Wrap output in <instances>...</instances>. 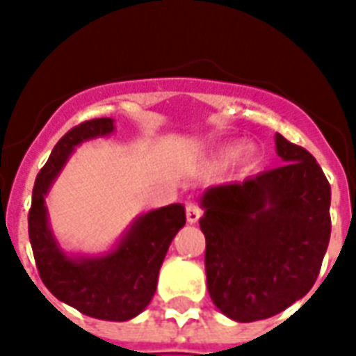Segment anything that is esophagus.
I'll return each instance as SVG.
<instances>
[{"mask_svg":"<svg viewBox=\"0 0 356 356\" xmlns=\"http://www.w3.org/2000/svg\"><path fill=\"white\" fill-rule=\"evenodd\" d=\"M201 218V209L195 203H186V220L188 223H195Z\"/></svg>","mask_w":356,"mask_h":356,"instance_id":"34e87169","label":"esophagus"}]
</instances>
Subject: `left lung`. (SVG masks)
Returning <instances> with one entry per match:
<instances>
[{"label":"left lung","mask_w":356,"mask_h":356,"mask_svg":"<svg viewBox=\"0 0 356 356\" xmlns=\"http://www.w3.org/2000/svg\"><path fill=\"white\" fill-rule=\"evenodd\" d=\"M284 164L201 197L207 286L234 321L279 314L314 286L331 238V184L309 151L275 134Z\"/></svg>","instance_id":"left-lung-1"}]
</instances>
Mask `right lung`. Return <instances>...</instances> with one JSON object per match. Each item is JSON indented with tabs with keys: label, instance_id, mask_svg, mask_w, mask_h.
Segmentation results:
<instances>
[{
	"label": "right lung",
	"instance_id": "right-lung-1",
	"mask_svg": "<svg viewBox=\"0 0 356 356\" xmlns=\"http://www.w3.org/2000/svg\"><path fill=\"white\" fill-rule=\"evenodd\" d=\"M114 131L113 118H96L70 129L36 175L29 211V240L46 288L83 314L107 321L138 316L155 296L162 260L173 236L186 223L179 203L142 214L120 243L99 257H70L58 248L47 222L46 197L75 145Z\"/></svg>",
	"mask_w": 356,
	"mask_h": 356
}]
</instances>
